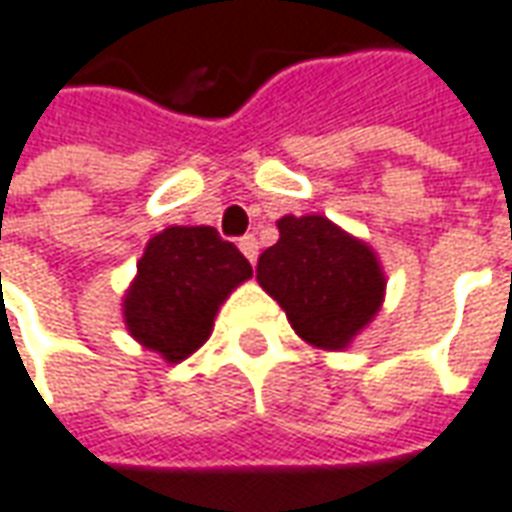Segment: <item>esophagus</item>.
<instances>
[{"label":"esophagus","instance_id":"34e87169","mask_svg":"<svg viewBox=\"0 0 512 512\" xmlns=\"http://www.w3.org/2000/svg\"><path fill=\"white\" fill-rule=\"evenodd\" d=\"M238 249L244 252V257L249 263H255L257 260V238L255 235H244L241 241H238Z\"/></svg>","mask_w":512,"mask_h":512}]
</instances>
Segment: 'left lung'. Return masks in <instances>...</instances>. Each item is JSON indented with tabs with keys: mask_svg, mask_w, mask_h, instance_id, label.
Returning <instances> with one entry per match:
<instances>
[{
	"mask_svg": "<svg viewBox=\"0 0 512 512\" xmlns=\"http://www.w3.org/2000/svg\"><path fill=\"white\" fill-rule=\"evenodd\" d=\"M277 227L280 241L257 260V282L307 343L343 349L382 305L377 257L324 216H282Z\"/></svg>",
	"mask_w": 512,
	"mask_h": 512,
	"instance_id": "left-lung-1",
	"label": "left lung"
}]
</instances>
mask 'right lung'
<instances>
[{
	"instance_id": "1",
	"label": "right lung",
	"mask_w": 512,
	"mask_h": 512,
	"mask_svg": "<svg viewBox=\"0 0 512 512\" xmlns=\"http://www.w3.org/2000/svg\"><path fill=\"white\" fill-rule=\"evenodd\" d=\"M249 277V260L213 227H169L138 260L124 299L127 327L146 349L180 363L207 341L219 305Z\"/></svg>"
}]
</instances>
